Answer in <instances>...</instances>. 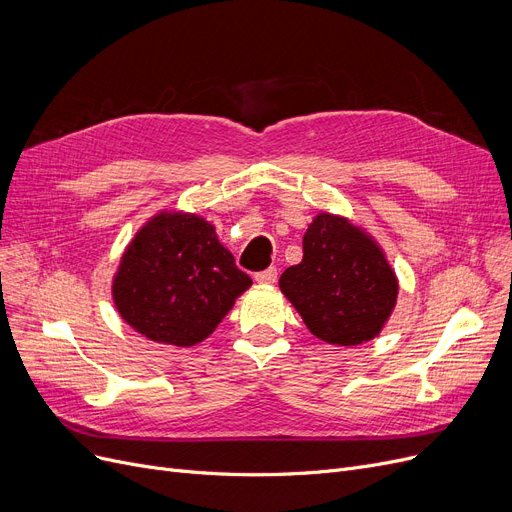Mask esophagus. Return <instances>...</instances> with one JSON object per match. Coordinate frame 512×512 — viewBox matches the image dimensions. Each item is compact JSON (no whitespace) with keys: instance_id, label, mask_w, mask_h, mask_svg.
Returning <instances> with one entry per match:
<instances>
[{"instance_id":"obj_1","label":"esophagus","mask_w":512,"mask_h":512,"mask_svg":"<svg viewBox=\"0 0 512 512\" xmlns=\"http://www.w3.org/2000/svg\"><path fill=\"white\" fill-rule=\"evenodd\" d=\"M254 279H256L258 283H275V281H277V269H275V266H271V269L256 273Z\"/></svg>"}]
</instances>
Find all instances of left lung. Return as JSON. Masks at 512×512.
I'll return each mask as SVG.
<instances>
[{
    "instance_id": "left-lung-1",
    "label": "left lung",
    "mask_w": 512,
    "mask_h": 512,
    "mask_svg": "<svg viewBox=\"0 0 512 512\" xmlns=\"http://www.w3.org/2000/svg\"><path fill=\"white\" fill-rule=\"evenodd\" d=\"M302 246V262L289 266L279 287L310 333L333 346L377 337L398 300V277L379 243L346 216L321 212Z\"/></svg>"
}]
</instances>
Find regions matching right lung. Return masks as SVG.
<instances>
[{
  "label": "right lung",
  "instance_id": "1",
  "mask_svg": "<svg viewBox=\"0 0 512 512\" xmlns=\"http://www.w3.org/2000/svg\"><path fill=\"white\" fill-rule=\"evenodd\" d=\"M250 285L206 218L164 210L120 258L112 300L137 333L189 348L204 342Z\"/></svg>",
  "mask_w": 512,
  "mask_h": 512
}]
</instances>
